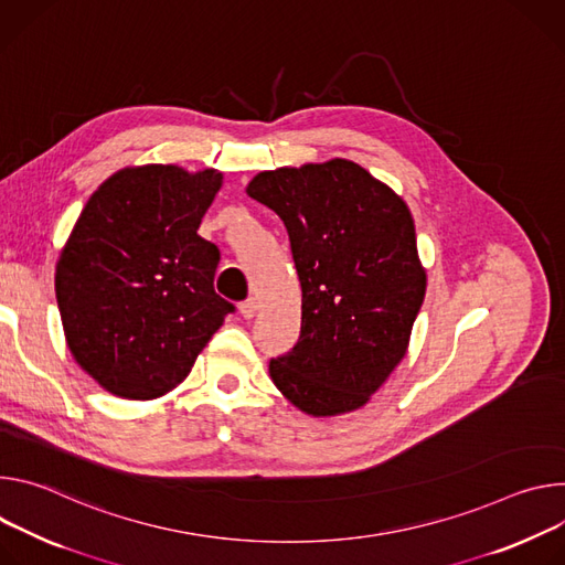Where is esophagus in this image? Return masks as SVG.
Here are the masks:
<instances>
[{"label":"esophagus","instance_id":"1","mask_svg":"<svg viewBox=\"0 0 565 565\" xmlns=\"http://www.w3.org/2000/svg\"><path fill=\"white\" fill-rule=\"evenodd\" d=\"M256 311H258V300H256V298H248V300H244V302L239 305V315H242L244 319H254Z\"/></svg>","mask_w":565,"mask_h":565}]
</instances>
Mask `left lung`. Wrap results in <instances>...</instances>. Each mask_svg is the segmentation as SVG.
I'll use <instances>...</instances> for the list:
<instances>
[{"label":"left lung","instance_id":"obj_1","mask_svg":"<svg viewBox=\"0 0 565 565\" xmlns=\"http://www.w3.org/2000/svg\"><path fill=\"white\" fill-rule=\"evenodd\" d=\"M246 195L285 222L302 289L300 339L269 361L276 388L315 417L365 406L406 356L426 294L406 202L348 159L258 172Z\"/></svg>","mask_w":565,"mask_h":565}]
</instances>
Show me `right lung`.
I'll use <instances>...</instances> for the list:
<instances>
[{
	"mask_svg": "<svg viewBox=\"0 0 565 565\" xmlns=\"http://www.w3.org/2000/svg\"><path fill=\"white\" fill-rule=\"evenodd\" d=\"M222 172L148 163L105 179L55 265V298L78 365L111 395L177 388L235 307L215 294L220 248L198 235Z\"/></svg>",
	"mask_w": 565,
	"mask_h": 565,
	"instance_id": "right-lung-1",
	"label": "right lung"
}]
</instances>
